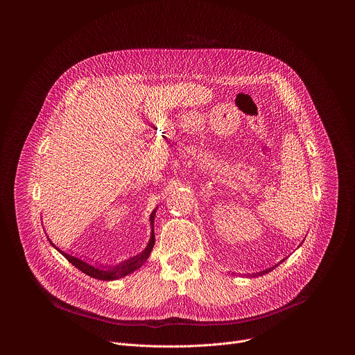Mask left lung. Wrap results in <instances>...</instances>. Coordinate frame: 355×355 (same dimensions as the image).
<instances>
[{"instance_id":"obj_1","label":"left lung","mask_w":355,"mask_h":355,"mask_svg":"<svg viewBox=\"0 0 355 355\" xmlns=\"http://www.w3.org/2000/svg\"><path fill=\"white\" fill-rule=\"evenodd\" d=\"M277 266H278V264H277ZM277 266H275V267H277ZM275 267H272V268H267V270H264V271H260V272H257V274H250L248 277H259V275H264V274H268V272H270L271 270H274Z\"/></svg>"}]
</instances>
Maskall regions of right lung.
<instances>
[{"mask_svg":"<svg viewBox=\"0 0 355 355\" xmlns=\"http://www.w3.org/2000/svg\"><path fill=\"white\" fill-rule=\"evenodd\" d=\"M156 211H157V208L153 212H151V215H150L151 233H150V239H148V243H147L146 248L141 252H139V254H136V256H133V257H130V259H128V260H125V261H122L119 264H115V266H104V264H96V263L91 264V263L83 260L81 257H76L73 254H69V252H66L62 248H59L56 244L52 243V240L49 239V236H47V239H49L50 244H52L66 260H69L76 268H78L84 274L89 275V277H92L95 279H99V281H115V279L123 278V277L135 272L150 257V252H151V250H153V245H155V241H156V239H155Z\"/></svg>","mask_w":355,"mask_h":355,"instance_id":"1","label":"right lung"}]
</instances>
